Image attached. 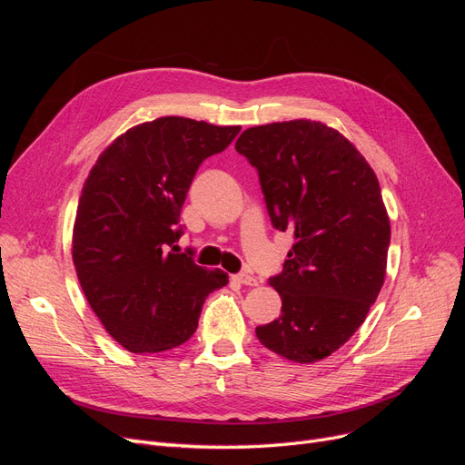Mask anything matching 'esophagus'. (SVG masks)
I'll return each instance as SVG.
<instances>
[{"label": "esophagus", "instance_id": "esophagus-1", "mask_svg": "<svg viewBox=\"0 0 465 465\" xmlns=\"http://www.w3.org/2000/svg\"><path fill=\"white\" fill-rule=\"evenodd\" d=\"M232 279L236 281V283H241V285H248V287H256L258 285V279L254 275H250V273H236V275H232Z\"/></svg>", "mask_w": 465, "mask_h": 465}]
</instances>
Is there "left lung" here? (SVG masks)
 <instances>
[{
  "label": "left lung",
  "mask_w": 465,
  "mask_h": 465,
  "mask_svg": "<svg viewBox=\"0 0 465 465\" xmlns=\"http://www.w3.org/2000/svg\"><path fill=\"white\" fill-rule=\"evenodd\" d=\"M234 149L258 168L273 227L294 234L270 279L281 316L256 328L258 340L292 362L326 359L384 285L391 232L378 178L347 137L316 120L248 128Z\"/></svg>",
  "instance_id": "obj_1"
}]
</instances>
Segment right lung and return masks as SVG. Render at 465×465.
<instances>
[{
	"instance_id": "right-lung-1",
	"label": "right lung",
	"mask_w": 465,
	"mask_h": 465,
	"mask_svg": "<svg viewBox=\"0 0 465 465\" xmlns=\"http://www.w3.org/2000/svg\"><path fill=\"white\" fill-rule=\"evenodd\" d=\"M241 125L163 116L134 125L96 159L83 184L72 256L104 330L130 353L188 341L223 270L176 254V227L198 166L231 145Z\"/></svg>"
}]
</instances>
